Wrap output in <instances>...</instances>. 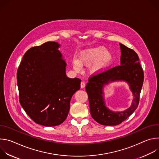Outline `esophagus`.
I'll use <instances>...</instances> for the list:
<instances>
[{"instance_id":"34e87169","label":"esophagus","mask_w":159,"mask_h":159,"mask_svg":"<svg viewBox=\"0 0 159 159\" xmlns=\"http://www.w3.org/2000/svg\"><path fill=\"white\" fill-rule=\"evenodd\" d=\"M85 85V82H84V81H82L81 83H80V87H81V88H84Z\"/></svg>"}]
</instances>
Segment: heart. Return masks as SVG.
<instances>
[{
	"instance_id": "1",
	"label": "heart",
	"mask_w": 159,
	"mask_h": 159,
	"mask_svg": "<svg viewBox=\"0 0 159 159\" xmlns=\"http://www.w3.org/2000/svg\"><path fill=\"white\" fill-rule=\"evenodd\" d=\"M94 61L89 66V70L90 73L97 74L104 72L112 64L114 57L106 48L98 47L82 51L80 53L79 60L75 58L73 60V66L75 70L80 71L81 65L88 66Z\"/></svg>"
}]
</instances>
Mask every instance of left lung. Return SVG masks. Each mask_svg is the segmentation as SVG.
Listing matches in <instances>:
<instances>
[{"mask_svg": "<svg viewBox=\"0 0 159 159\" xmlns=\"http://www.w3.org/2000/svg\"><path fill=\"white\" fill-rule=\"evenodd\" d=\"M121 64L104 72L92 74L89 77L85 90L88 95L90 112L93 118L101 125L115 126L126 120L137 108L143 84L144 74L139 57L134 50L120 43ZM125 80L130 85L134 99L130 108L122 112L115 113L105 106L102 98V87L109 81Z\"/></svg>", "mask_w": 159, "mask_h": 159, "instance_id": "left-lung-1", "label": "left lung"}]
</instances>
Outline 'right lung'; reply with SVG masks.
<instances>
[{
    "instance_id": "right-lung-1",
    "label": "right lung",
    "mask_w": 159,
    "mask_h": 159,
    "mask_svg": "<svg viewBox=\"0 0 159 159\" xmlns=\"http://www.w3.org/2000/svg\"><path fill=\"white\" fill-rule=\"evenodd\" d=\"M59 47L48 41L30 48L17 72L21 106L34 122L45 126H57L66 120L71 98L80 88V79L66 77V63Z\"/></svg>"
}]
</instances>
